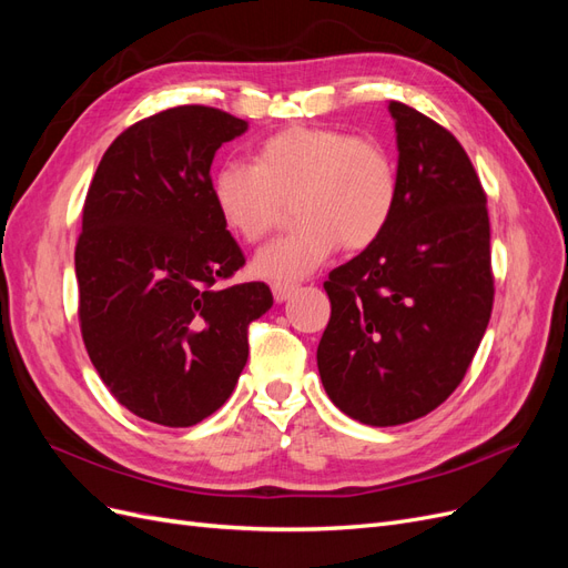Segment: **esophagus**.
<instances>
[{
    "label": "esophagus",
    "instance_id": "34e87169",
    "mask_svg": "<svg viewBox=\"0 0 568 568\" xmlns=\"http://www.w3.org/2000/svg\"><path fill=\"white\" fill-rule=\"evenodd\" d=\"M294 284H272V296L277 303H284L286 298H291V294H294Z\"/></svg>",
    "mask_w": 568,
    "mask_h": 568
}]
</instances>
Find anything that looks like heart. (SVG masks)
Instances as JSON below:
<instances>
[{
    "label": "heart",
    "instance_id": "1",
    "mask_svg": "<svg viewBox=\"0 0 568 568\" xmlns=\"http://www.w3.org/2000/svg\"><path fill=\"white\" fill-rule=\"evenodd\" d=\"M398 192V168L382 142L324 125L272 134L253 149L251 165H222L211 182L225 227L248 244L277 230L294 203L301 225L263 246L251 265L274 284L315 272L338 244L363 251L379 242Z\"/></svg>",
    "mask_w": 568,
    "mask_h": 568
}]
</instances>
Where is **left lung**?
I'll return each instance as SVG.
<instances>
[{
	"mask_svg": "<svg viewBox=\"0 0 568 568\" xmlns=\"http://www.w3.org/2000/svg\"><path fill=\"white\" fill-rule=\"evenodd\" d=\"M398 205L379 242L329 272L326 395L369 426L415 422L462 384L493 313L486 192L455 134L390 101Z\"/></svg>",
	"mask_w": 568,
	"mask_h": 568,
	"instance_id": "1",
	"label": "left lung"
}]
</instances>
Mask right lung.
I'll list each match as a JSON object with an SVG mask.
<instances>
[{"label":"right lung","instance_id":"add662e5","mask_svg":"<svg viewBox=\"0 0 568 568\" xmlns=\"http://www.w3.org/2000/svg\"><path fill=\"white\" fill-rule=\"evenodd\" d=\"M248 123L186 104L120 132L101 159L75 246L84 348L113 398L194 426L232 395L270 286H222L246 257L211 194L215 151Z\"/></svg>","mask_w":568,"mask_h":568}]
</instances>
